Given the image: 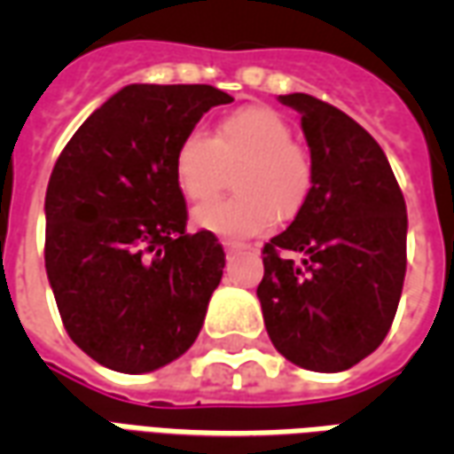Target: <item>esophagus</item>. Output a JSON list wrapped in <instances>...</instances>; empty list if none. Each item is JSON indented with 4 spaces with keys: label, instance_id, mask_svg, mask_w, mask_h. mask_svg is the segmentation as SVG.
Instances as JSON below:
<instances>
[{
    "label": "esophagus",
    "instance_id": "esophagus-1",
    "mask_svg": "<svg viewBox=\"0 0 454 454\" xmlns=\"http://www.w3.org/2000/svg\"><path fill=\"white\" fill-rule=\"evenodd\" d=\"M221 246L226 250V255H236V253H246V250H250L247 243H240V240H233V238H223Z\"/></svg>",
    "mask_w": 454,
    "mask_h": 454
}]
</instances>
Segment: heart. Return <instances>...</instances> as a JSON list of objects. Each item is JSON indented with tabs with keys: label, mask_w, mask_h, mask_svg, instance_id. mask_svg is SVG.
Returning a JSON list of instances; mask_svg holds the SVG:
<instances>
[{
	"label": "heart",
	"mask_w": 454,
	"mask_h": 454,
	"mask_svg": "<svg viewBox=\"0 0 454 454\" xmlns=\"http://www.w3.org/2000/svg\"><path fill=\"white\" fill-rule=\"evenodd\" d=\"M294 140L282 114L246 106L228 114L208 138L192 130L175 150V179L182 194L201 201L226 184L233 169L236 194L211 199L194 208L197 226L218 236H257L279 218L296 216L311 197L314 165Z\"/></svg>",
	"instance_id": "b5f03b06"
}]
</instances>
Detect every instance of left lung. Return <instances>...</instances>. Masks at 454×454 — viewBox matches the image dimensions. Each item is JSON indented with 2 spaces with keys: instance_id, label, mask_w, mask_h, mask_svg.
Wrapping results in <instances>:
<instances>
[{
  "instance_id": "obj_1",
  "label": "left lung",
  "mask_w": 454,
  "mask_h": 454,
  "mask_svg": "<svg viewBox=\"0 0 454 454\" xmlns=\"http://www.w3.org/2000/svg\"><path fill=\"white\" fill-rule=\"evenodd\" d=\"M301 114L314 189L262 247L257 299L270 340L304 370L342 372L387 338L406 275V201L380 143L311 94H282Z\"/></svg>"
}]
</instances>
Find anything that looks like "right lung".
Returning <instances> with one entry per match:
<instances>
[{"label": "right lung", "instance_id": "add662e5", "mask_svg": "<svg viewBox=\"0 0 454 454\" xmlns=\"http://www.w3.org/2000/svg\"><path fill=\"white\" fill-rule=\"evenodd\" d=\"M233 97L211 84H129L74 130L45 192V272L73 342L143 374L192 348L226 255L187 233L175 150Z\"/></svg>", "mask_w": 454, "mask_h": 454}]
</instances>
